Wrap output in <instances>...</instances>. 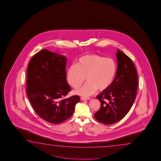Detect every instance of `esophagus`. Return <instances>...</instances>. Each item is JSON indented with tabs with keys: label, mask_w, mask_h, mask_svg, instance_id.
I'll list each match as a JSON object with an SVG mask.
<instances>
[{
	"label": "esophagus",
	"mask_w": 161,
	"mask_h": 161,
	"mask_svg": "<svg viewBox=\"0 0 161 161\" xmlns=\"http://www.w3.org/2000/svg\"><path fill=\"white\" fill-rule=\"evenodd\" d=\"M80 99L83 100V101H85V100H90L91 98L90 97H82Z\"/></svg>",
	"instance_id": "esophagus-1"
}]
</instances>
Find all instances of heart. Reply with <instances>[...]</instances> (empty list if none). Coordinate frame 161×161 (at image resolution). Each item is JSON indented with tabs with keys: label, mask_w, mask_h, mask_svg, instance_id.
Returning a JSON list of instances; mask_svg holds the SVG:
<instances>
[{
	"label": "heart",
	"mask_w": 161,
	"mask_h": 161,
	"mask_svg": "<svg viewBox=\"0 0 161 161\" xmlns=\"http://www.w3.org/2000/svg\"><path fill=\"white\" fill-rule=\"evenodd\" d=\"M117 64L114 60L97 55H86L80 57L76 64L71 65L66 70V78L74 88L83 84L85 77L87 82L75 93L82 96H88L96 90L103 91L108 89L114 81Z\"/></svg>",
	"instance_id": "heart-1"
}]
</instances>
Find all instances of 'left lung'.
I'll return each mask as SVG.
<instances>
[{"instance_id":"1","label":"left lung","mask_w":161,"mask_h":161,"mask_svg":"<svg viewBox=\"0 0 161 161\" xmlns=\"http://www.w3.org/2000/svg\"><path fill=\"white\" fill-rule=\"evenodd\" d=\"M117 70L114 81L110 87L96 96L101 108L94 116L104 125H113L125 117L136 96L138 78L131 58L118 49Z\"/></svg>"}]
</instances>
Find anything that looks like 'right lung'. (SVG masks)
<instances>
[{"mask_svg": "<svg viewBox=\"0 0 161 161\" xmlns=\"http://www.w3.org/2000/svg\"><path fill=\"white\" fill-rule=\"evenodd\" d=\"M65 56L42 49L28 65L27 97L33 109L43 119L58 125L71 117L80 101L78 96L63 98L71 91L66 78Z\"/></svg>", "mask_w": 161, "mask_h": 161, "instance_id": "1", "label": "right lung"}]
</instances>
